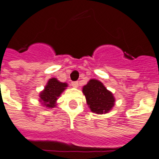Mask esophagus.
I'll return each instance as SVG.
<instances>
[{"instance_id": "1", "label": "esophagus", "mask_w": 159, "mask_h": 159, "mask_svg": "<svg viewBox=\"0 0 159 159\" xmlns=\"http://www.w3.org/2000/svg\"><path fill=\"white\" fill-rule=\"evenodd\" d=\"M71 86L73 88H77L78 87V82H71Z\"/></svg>"}]
</instances>
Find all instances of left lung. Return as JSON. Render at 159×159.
Masks as SVG:
<instances>
[{"mask_svg": "<svg viewBox=\"0 0 159 159\" xmlns=\"http://www.w3.org/2000/svg\"><path fill=\"white\" fill-rule=\"evenodd\" d=\"M82 93L88 107L94 113H107L114 106L115 98L112 93L98 80L91 79L82 88Z\"/></svg>", "mask_w": 159, "mask_h": 159, "instance_id": "obj_1", "label": "left lung"}]
</instances>
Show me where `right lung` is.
<instances>
[{
  "mask_svg": "<svg viewBox=\"0 0 159 159\" xmlns=\"http://www.w3.org/2000/svg\"><path fill=\"white\" fill-rule=\"evenodd\" d=\"M66 87L67 84L65 82H59L55 77L51 78L48 80L44 90L40 93V102H42L43 106L48 108L55 107L57 106V100Z\"/></svg>",
  "mask_w": 159,
  "mask_h": 159,
  "instance_id": "right-lung-1",
  "label": "right lung"
}]
</instances>
